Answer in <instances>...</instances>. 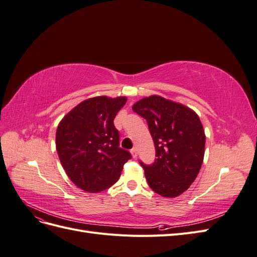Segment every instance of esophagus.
Returning <instances> with one entry per match:
<instances>
[{
	"label": "esophagus",
	"mask_w": 257,
	"mask_h": 257,
	"mask_svg": "<svg viewBox=\"0 0 257 257\" xmlns=\"http://www.w3.org/2000/svg\"><path fill=\"white\" fill-rule=\"evenodd\" d=\"M131 153H132V155H133L134 159H137L138 153H137V149H136V148H133V149L131 150Z\"/></svg>",
	"instance_id": "esophagus-1"
}]
</instances>
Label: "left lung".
Wrapping results in <instances>:
<instances>
[{
  "mask_svg": "<svg viewBox=\"0 0 257 257\" xmlns=\"http://www.w3.org/2000/svg\"><path fill=\"white\" fill-rule=\"evenodd\" d=\"M133 110L147 120L155 147L151 165L141 162L150 188L176 197L190 188L203 164L206 136L195 111L159 95L145 97Z\"/></svg>",
  "mask_w": 257,
  "mask_h": 257,
  "instance_id": "obj_1",
  "label": "left lung"
}]
</instances>
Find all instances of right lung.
Instances as JSON below:
<instances>
[{
  "label": "right lung",
  "mask_w": 257,
  "mask_h": 257,
  "mask_svg": "<svg viewBox=\"0 0 257 257\" xmlns=\"http://www.w3.org/2000/svg\"><path fill=\"white\" fill-rule=\"evenodd\" d=\"M126 97L96 96L69 111L58 125L56 146L68 178L85 192L97 193L114 184L132 158L119 147L116 113Z\"/></svg>",
  "instance_id": "right-lung-1"
}]
</instances>
